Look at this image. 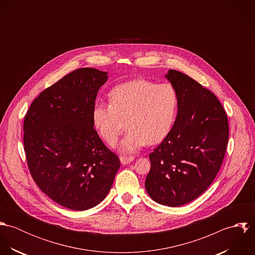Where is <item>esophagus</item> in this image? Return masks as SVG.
<instances>
[{"instance_id":"1","label":"esophagus","mask_w":255,"mask_h":255,"mask_svg":"<svg viewBox=\"0 0 255 255\" xmlns=\"http://www.w3.org/2000/svg\"><path fill=\"white\" fill-rule=\"evenodd\" d=\"M120 160L123 165H127V164H129L130 162H132L134 160V157L133 156H121Z\"/></svg>"}]
</instances>
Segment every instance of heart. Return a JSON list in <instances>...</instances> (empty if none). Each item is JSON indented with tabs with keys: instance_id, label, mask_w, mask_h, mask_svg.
<instances>
[{
	"instance_id": "heart-1",
	"label": "heart",
	"mask_w": 255,
	"mask_h": 255,
	"mask_svg": "<svg viewBox=\"0 0 255 255\" xmlns=\"http://www.w3.org/2000/svg\"><path fill=\"white\" fill-rule=\"evenodd\" d=\"M110 96L112 104L97 102L92 111L93 126L110 145L124 132L127 122L129 130L121 143L127 152L160 143L170 133L179 105L171 83L134 79L116 86Z\"/></svg>"
}]
</instances>
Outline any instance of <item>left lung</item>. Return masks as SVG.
<instances>
[{
	"mask_svg": "<svg viewBox=\"0 0 255 255\" xmlns=\"http://www.w3.org/2000/svg\"><path fill=\"white\" fill-rule=\"evenodd\" d=\"M165 76L178 91V114L170 133L149 155L145 188L155 202L179 207L202 194L217 176L229 124L211 91L175 70Z\"/></svg>",
	"mask_w": 255,
	"mask_h": 255,
	"instance_id": "1",
	"label": "left lung"
}]
</instances>
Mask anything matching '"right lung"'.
<instances>
[{"instance_id": "1", "label": "right lung", "mask_w": 255, "mask_h": 255, "mask_svg": "<svg viewBox=\"0 0 255 255\" xmlns=\"http://www.w3.org/2000/svg\"><path fill=\"white\" fill-rule=\"evenodd\" d=\"M108 73L73 71L42 91L23 123L28 169L39 188L58 204L84 211L109 193L121 166L102 142L92 111Z\"/></svg>"}]
</instances>
